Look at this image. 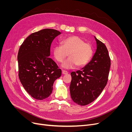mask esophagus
Here are the masks:
<instances>
[{"mask_svg":"<svg viewBox=\"0 0 132 132\" xmlns=\"http://www.w3.org/2000/svg\"><path fill=\"white\" fill-rule=\"evenodd\" d=\"M62 74H68V72L66 71L62 70Z\"/></svg>","mask_w":132,"mask_h":132,"instance_id":"esophagus-1","label":"esophagus"}]
</instances>
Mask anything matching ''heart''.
Masks as SVG:
<instances>
[{"instance_id": "b5f03b06", "label": "heart", "mask_w": 132, "mask_h": 132, "mask_svg": "<svg viewBox=\"0 0 132 132\" xmlns=\"http://www.w3.org/2000/svg\"><path fill=\"white\" fill-rule=\"evenodd\" d=\"M61 46H55L53 48L54 59L61 63L67 56L69 58L62 64L65 68H74L76 65L82 67L86 65L93 55L92 45L85 43L81 38L72 36L62 39Z\"/></svg>"}]
</instances>
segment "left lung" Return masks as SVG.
I'll return each mask as SVG.
<instances>
[{"label": "left lung", "mask_w": 132, "mask_h": 132, "mask_svg": "<svg viewBox=\"0 0 132 132\" xmlns=\"http://www.w3.org/2000/svg\"><path fill=\"white\" fill-rule=\"evenodd\" d=\"M95 38L97 49L92 60L81 70L71 73V98L82 106L89 104L97 98L108 81L111 65L108 51L104 44Z\"/></svg>", "instance_id": "8db88e82"}]
</instances>
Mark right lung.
I'll return each instance as SVG.
<instances>
[{
  "mask_svg": "<svg viewBox=\"0 0 132 132\" xmlns=\"http://www.w3.org/2000/svg\"><path fill=\"white\" fill-rule=\"evenodd\" d=\"M60 34L53 29L41 30L30 34L20 47L19 78L27 92L35 99L48 97L54 81L61 75V70L48 57L53 40Z\"/></svg>",
  "mask_w": 132,
  "mask_h": 132,
  "instance_id": "obj_1",
  "label": "right lung"
}]
</instances>
